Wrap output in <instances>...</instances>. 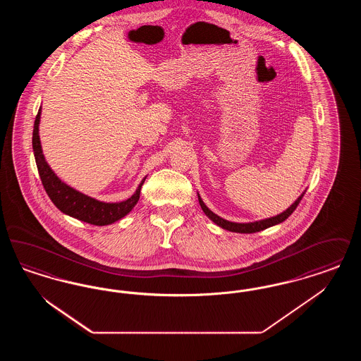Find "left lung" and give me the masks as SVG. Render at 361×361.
I'll return each instance as SVG.
<instances>
[{
  "label": "left lung",
  "mask_w": 361,
  "mask_h": 361,
  "mask_svg": "<svg viewBox=\"0 0 361 361\" xmlns=\"http://www.w3.org/2000/svg\"><path fill=\"white\" fill-rule=\"evenodd\" d=\"M303 195H305V193H302V195L298 197V200H296L291 207H288L284 212H281L280 215H276V216H274V218H269V219H264V221L253 222V224H234V222H228V221H226L224 218L218 216L216 214H214L211 209H208V207L203 203V200H202V197H200V196H199V203H200L202 209L204 211V214H206L207 216H208L214 224L221 226L222 228H224V230H228V231L243 233V234H250V233H257V231L265 230V228H268V227H271V226H275V224L284 222V221L291 215L292 212L296 209V207L299 206V203H300V200H302Z\"/></svg>",
  "instance_id": "1"
}]
</instances>
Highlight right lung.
<instances>
[{
    "instance_id": "obj_1",
    "label": "right lung",
    "mask_w": 361,
    "mask_h": 361,
    "mask_svg": "<svg viewBox=\"0 0 361 361\" xmlns=\"http://www.w3.org/2000/svg\"><path fill=\"white\" fill-rule=\"evenodd\" d=\"M39 121H40V109L36 115L34 133H32L35 161H36V166H37L42 184L46 189L49 197L51 199L52 203L58 209L86 224L105 226V224H111L119 221L135 207L139 200L140 189L145 183V178L139 184L137 192L130 199L121 203L99 202L75 189L70 188L69 185L62 183L58 178V176L52 172L51 168L49 166V164L44 159V155L42 153V146L39 139Z\"/></svg>"
}]
</instances>
